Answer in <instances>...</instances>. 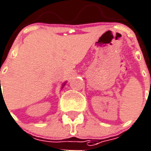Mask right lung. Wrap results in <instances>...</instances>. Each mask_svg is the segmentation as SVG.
Wrapping results in <instances>:
<instances>
[{
  "label": "right lung",
  "mask_w": 151,
  "mask_h": 151,
  "mask_svg": "<svg viewBox=\"0 0 151 151\" xmlns=\"http://www.w3.org/2000/svg\"><path fill=\"white\" fill-rule=\"evenodd\" d=\"M0 82H1V81H0Z\"/></svg>",
  "instance_id": "add662e5"
}]
</instances>
